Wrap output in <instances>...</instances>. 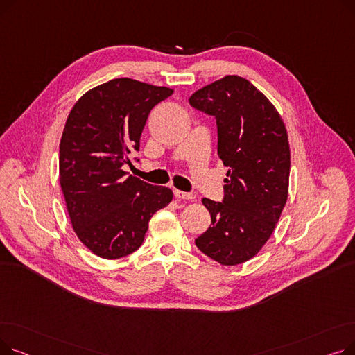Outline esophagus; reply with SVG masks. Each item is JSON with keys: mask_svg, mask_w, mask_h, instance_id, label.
<instances>
[{"mask_svg": "<svg viewBox=\"0 0 355 355\" xmlns=\"http://www.w3.org/2000/svg\"><path fill=\"white\" fill-rule=\"evenodd\" d=\"M174 196L178 200H193L194 198V196L191 193H184V191H180V190H174Z\"/></svg>", "mask_w": 355, "mask_h": 355, "instance_id": "1", "label": "esophagus"}]
</instances>
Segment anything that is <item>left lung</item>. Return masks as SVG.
Returning <instances> with one entry per match:
<instances>
[{"instance_id": "obj_1", "label": "left lung", "mask_w": 355, "mask_h": 355, "mask_svg": "<svg viewBox=\"0 0 355 355\" xmlns=\"http://www.w3.org/2000/svg\"><path fill=\"white\" fill-rule=\"evenodd\" d=\"M189 102L216 118L217 154L229 168L221 202L202 198L211 225L196 246L221 265H240L262 249L286 204V128L263 93L240 76L204 86Z\"/></svg>"}]
</instances>
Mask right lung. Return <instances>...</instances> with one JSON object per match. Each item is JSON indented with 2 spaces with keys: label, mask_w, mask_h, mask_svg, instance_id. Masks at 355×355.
<instances>
[{
  "label": "right lung",
  "mask_w": 355,
  "mask_h": 355,
  "mask_svg": "<svg viewBox=\"0 0 355 355\" xmlns=\"http://www.w3.org/2000/svg\"><path fill=\"white\" fill-rule=\"evenodd\" d=\"M173 92L121 78L90 89L70 110L60 141V185L74 232L99 257L138 250L149 220L173 200L170 189L122 170L139 151L149 112Z\"/></svg>",
  "instance_id": "add662e5"
}]
</instances>
